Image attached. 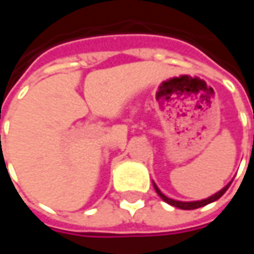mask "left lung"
Returning <instances> with one entry per match:
<instances>
[{
	"label": "left lung",
	"mask_w": 254,
	"mask_h": 254,
	"mask_svg": "<svg viewBox=\"0 0 254 254\" xmlns=\"http://www.w3.org/2000/svg\"><path fill=\"white\" fill-rule=\"evenodd\" d=\"M230 185V184H229ZM229 185H226L225 188L222 190H219L218 193H215V195H212L210 198H208V199H203V200H195V202H181V200H174L171 199V198H167L164 193H162L161 190L157 188V185L154 184V188H155V190H157V193L160 195L162 198V200H165L167 203H170V205H172V206H175V208H180V209H196V208H200V206H205V205H208V203H210V202H213V200H218L228 190V188H229Z\"/></svg>",
	"instance_id": "8db88e82"
}]
</instances>
